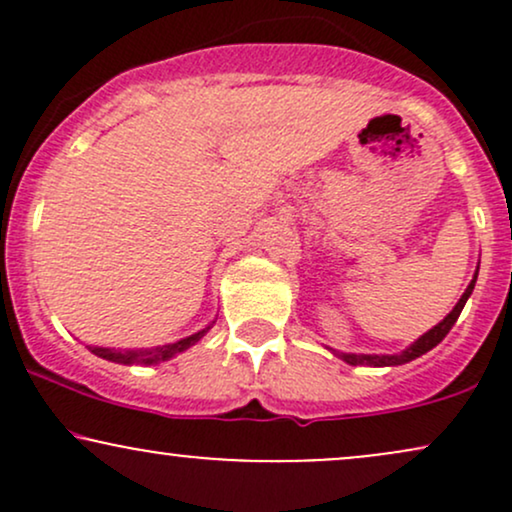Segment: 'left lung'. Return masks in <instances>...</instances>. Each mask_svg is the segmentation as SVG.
<instances>
[{"mask_svg":"<svg viewBox=\"0 0 512 512\" xmlns=\"http://www.w3.org/2000/svg\"><path fill=\"white\" fill-rule=\"evenodd\" d=\"M477 274H479V272H477ZM477 274H474L472 284L467 286V291L462 293V298H460V301H457L455 308L450 310L448 317H445L443 322H438V325L433 327V330H428V332L424 334V337L416 339V342L411 344L409 349H404L402 354H383V356H375V354H342V351H334V349H332V351H334V354H337L339 358H342V361L349 363V366H402V363L411 361V358H419L421 354H426V351H431L433 346H438L440 342H443L445 334H448V332L452 330V325H455L457 317H460V313H462L464 303H467V298L472 296L474 284H477Z\"/></svg>","mask_w":512,"mask_h":512,"instance_id":"obj_1","label":"left lung"}]
</instances>
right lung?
Segmentation results:
<instances>
[{
  "instance_id": "1",
  "label": "right lung",
  "mask_w": 512,
  "mask_h": 512,
  "mask_svg": "<svg viewBox=\"0 0 512 512\" xmlns=\"http://www.w3.org/2000/svg\"><path fill=\"white\" fill-rule=\"evenodd\" d=\"M211 330L209 327H204V330H199L195 334H190V337L180 339V342L175 344H163V346H154V349H134V351H120V349H105V346H88V349L93 351L96 356L105 358V361H115V363H161V361H168V358H173L175 354H180V351L190 349L192 344H197L199 339L204 337Z\"/></svg>"
}]
</instances>
